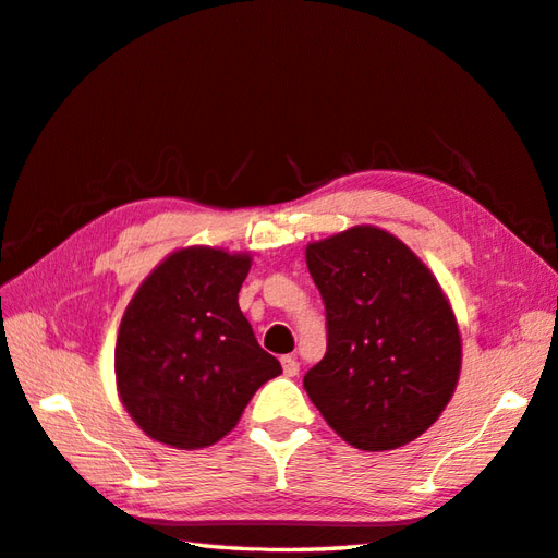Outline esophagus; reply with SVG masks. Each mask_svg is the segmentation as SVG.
I'll list each match as a JSON object with an SVG mask.
<instances>
[{"instance_id":"1","label":"esophagus","mask_w":558,"mask_h":558,"mask_svg":"<svg viewBox=\"0 0 558 558\" xmlns=\"http://www.w3.org/2000/svg\"><path fill=\"white\" fill-rule=\"evenodd\" d=\"M281 368H283V375H287V378H295V375H299V371H301V363L295 361V356H283Z\"/></svg>"}]
</instances>
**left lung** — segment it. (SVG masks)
<instances>
[{
  "mask_svg": "<svg viewBox=\"0 0 558 558\" xmlns=\"http://www.w3.org/2000/svg\"><path fill=\"white\" fill-rule=\"evenodd\" d=\"M325 303V359L303 388L361 450H392L436 422L458 385L462 344L438 281L388 231L356 226L305 247Z\"/></svg>",
  "mask_w": 558,
  "mask_h": 558,
  "instance_id": "obj_1",
  "label": "left lung"
}]
</instances>
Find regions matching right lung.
<instances>
[{
	"label": "right lung",
	"instance_id": "1",
	"mask_svg": "<svg viewBox=\"0 0 558 558\" xmlns=\"http://www.w3.org/2000/svg\"><path fill=\"white\" fill-rule=\"evenodd\" d=\"M247 255L178 250L134 293L120 323V400L146 436L207 448L238 424L253 395L281 373L238 305Z\"/></svg>",
	"mask_w": 558,
	"mask_h": 558
}]
</instances>
